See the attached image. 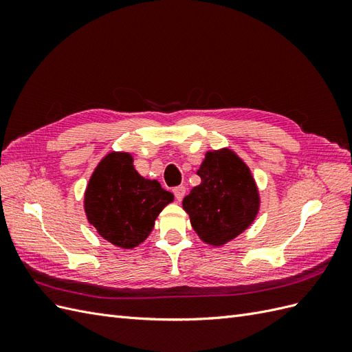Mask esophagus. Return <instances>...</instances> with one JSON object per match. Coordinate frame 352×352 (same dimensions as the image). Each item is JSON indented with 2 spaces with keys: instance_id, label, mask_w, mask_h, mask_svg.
Segmentation results:
<instances>
[{
  "instance_id": "34e87169",
  "label": "esophagus",
  "mask_w": 352,
  "mask_h": 352,
  "mask_svg": "<svg viewBox=\"0 0 352 352\" xmlns=\"http://www.w3.org/2000/svg\"><path fill=\"white\" fill-rule=\"evenodd\" d=\"M173 194H175L176 199L180 201V199H182V198L185 197V194H186V188H185L184 185H179V186L173 188Z\"/></svg>"
}]
</instances>
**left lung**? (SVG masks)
Segmentation results:
<instances>
[{"label": "left lung", "instance_id": "8db88e82", "mask_svg": "<svg viewBox=\"0 0 352 352\" xmlns=\"http://www.w3.org/2000/svg\"><path fill=\"white\" fill-rule=\"evenodd\" d=\"M201 184L182 201L198 236L223 245L247 229L258 212V190L250 168L230 150L206 154Z\"/></svg>", "mask_w": 352, "mask_h": 352}]
</instances>
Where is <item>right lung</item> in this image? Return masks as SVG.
<instances>
[{
    "label": "right lung",
    "mask_w": 352,
    "mask_h": 352,
    "mask_svg": "<svg viewBox=\"0 0 352 352\" xmlns=\"http://www.w3.org/2000/svg\"><path fill=\"white\" fill-rule=\"evenodd\" d=\"M173 194L142 177L127 153L105 155L85 192V211L100 235L120 248H133L150 235Z\"/></svg>",
    "instance_id": "1"
}]
</instances>
